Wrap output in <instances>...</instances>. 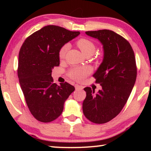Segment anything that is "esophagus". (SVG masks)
I'll return each instance as SVG.
<instances>
[{
  "instance_id": "obj_1",
  "label": "esophagus",
  "mask_w": 151,
  "mask_h": 151,
  "mask_svg": "<svg viewBox=\"0 0 151 151\" xmlns=\"http://www.w3.org/2000/svg\"><path fill=\"white\" fill-rule=\"evenodd\" d=\"M75 88H76V90H81V89H82V88H83V86L78 85V84H76Z\"/></svg>"
}]
</instances>
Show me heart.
Wrapping results in <instances>:
<instances>
[{
	"mask_svg": "<svg viewBox=\"0 0 151 151\" xmlns=\"http://www.w3.org/2000/svg\"><path fill=\"white\" fill-rule=\"evenodd\" d=\"M76 45L84 55H92L94 53V51H96V45H95V43L88 38H82L78 39L76 41ZM69 48V45L68 43H66V44L63 45L61 47L58 52L60 59H63L65 58ZM91 72V70L88 67L76 66V67H73L71 69H69V71H68V76H69V78L76 80V81L81 82L89 75Z\"/></svg>",
	"mask_w": 151,
	"mask_h": 151,
	"instance_id": "b5f03b06",
	"label": "heart"
}]
</instances>
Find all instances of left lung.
<instances>
[{
  "mask_svg": "<svg viewBox=\"0 0 151 151\" xmlns=\"http://www.w3.org/2000/svg\"><path fill=\"white\" fill-rule=\"evenodd\" d=\"M85 33L102 43L104 58L93 76L102 89L95 93L91 87L84 88L86 96L82 110L88 120L104 124L120 113L129 98L137 78L135 54L130 43L113 31Z\"/></svg>",
  "mask_w": 151,
  "mask_h": 151,
  "instance_id": "1",
  "label": "left lung"
}]
</instances>
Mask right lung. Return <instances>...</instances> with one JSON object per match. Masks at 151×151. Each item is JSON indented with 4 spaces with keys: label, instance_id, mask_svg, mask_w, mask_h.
Listing matches in <instances>:
<instances>
[{
    "label": "right lung",
    "instance_id": "1",
    "mask_svg": "<svg viewBox=\"0 0 151 151\" xmlns=\"http://www.w3.org/2000/svg\"><path fill=\"white\" fill-rule=\"evenodd\" d=\"M80 34L55 25L45 26L26 38L18 58V76L29 109L37 120L57 119L75 87L53 83L51 73L60 65L58 52L63 45Z\"/></svg>",
    "mask_w": 151,
    "mask_h": 151
}]
</instances>
